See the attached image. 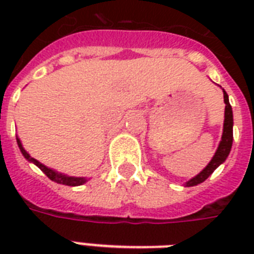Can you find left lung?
Segmentation results:
<instances>
[{"instance_id": "8db88e82", "label": "left lung", "mask_w": 254, "mask_h": 254, "mask_svg": "<svg viewBox=\"0 0 254 254\" xmlns=\"http://www.w3.org/2000/svg\"><path fill=\"white\" fill-rule=\"evenodd\" d=\"M223 93H224V103H225V112H224V125H223V135H221V141L217 146V150L215 153V155L212 157V159L209 161V163L204 169L201 170L200 173L195 175L193 178H191L190 181H187L185 183L186 187H191V186H196L199 183H203V182L207 179V178L211 175V174L220 166L221 163L224 162L227 157L231 153V147H232L233 142V113H232V107L229 104V99L227 92L223 89Z\"/></svg>"}]
</instances>
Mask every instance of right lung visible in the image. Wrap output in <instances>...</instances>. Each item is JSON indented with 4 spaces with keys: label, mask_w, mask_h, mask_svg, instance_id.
Wrapping results in <instances>:
<instances>
[{
    "label": "right lung",
    "mask_w": 254,
    "mask_h": 254,
    "mask_svg": "<svg viewBox=\"0 0 254 254\" xmlns=\"http://www.w3.org/2000/svg\"><path fill=\"white\" fill-rule=\"evenodd\" d=\"M17 143H18V147H19V150H21L22 155L25 157L29 162L34 163L35 166H38L39 169L43 171V173L47 175V177L51 179V181L57 182V183H59V185H65V186H81L84 185L85 182L88 181L87 178H81V177H69V175H65V174H62V173H58V171H55L54 169H50V167L45 166L43 163H41L39 161H37L35 158H33L31 155L27 153V151L23 149V146H22L21 143V139L18 138L17 137Z\"/></svg>",
    "instance_id": "add662e5"
}]
</instances>
